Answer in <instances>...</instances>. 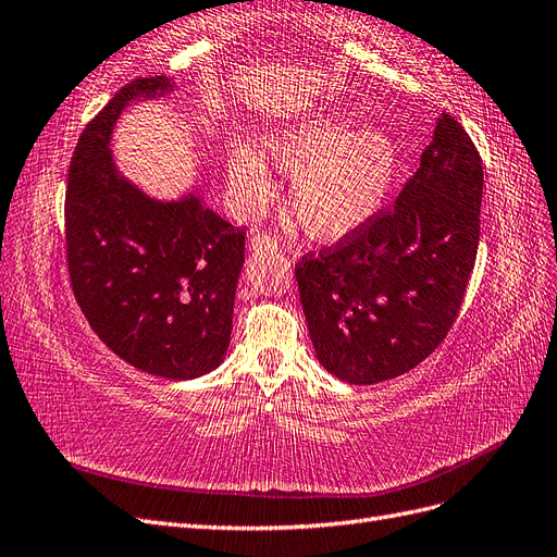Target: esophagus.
I'll list each match as a JSON object with an SVG mask.
<instances>
[{
    "label": "esophagus",
    "mask_w": 557,
    "mask_h": 557,
    "mask_svg": "<svg viewBox=\"0 0 557 557\" xmlns=\"http://www.w3.org/2000/svg\"><path fill=\"white\" fill-rule=\"evenodd\" d=\"M250 248L256 252H276L281 244L274 237H267V234H256V237L250 239Z\"/></svg>",
    "instance_id": "esophagus-1"
}]
</instances>
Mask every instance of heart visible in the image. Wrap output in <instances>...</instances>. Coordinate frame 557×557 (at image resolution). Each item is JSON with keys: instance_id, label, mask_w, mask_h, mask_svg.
Returning a JSON list of instances; mask_svg holds the SVG:
<instances>
[{"instance_id": "obj_1", "label": "heart", "mask_w": 557, "mask_h": 557, "mask_svg": "<svg viewBox=\"0 0 557 557\" xmlns=\"http://www.w3.org/2000/svg\"><path fill=\"white\" fill-rule=\"evenodd\" d=\"M264 156L293 176L290 211L318 242H342L374 221L399 170L391 134L358 127L348 113L315 115L281 127L264 139ZM239 205L258 213L276 197V181L258 150L239 146L227 160Z\"/></svg>"}]
</instances>
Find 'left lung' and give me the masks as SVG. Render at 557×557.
I'll list each match as a JSON object with an SVG mask.
<instances>
[{
	"mask_svg": "<svg viewBox=\"0 0 557 557\" xmlns=\"http://www.w3.org/2000/svg\"><path fill=\"white\" fill-rule=\"evenodd\" d=\"M483 164L453 115L436 117L395 207L295 267L315 358L352 385L407 374L444 342L476 262Z\"/></svg>",
	"mask_w": 557,
	"mask_h": 557,
	"instance_id": "left-lung-1",
	"label": "left lung"
}]
</instances>
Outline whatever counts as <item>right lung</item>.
I'll return each instance as SVG.
<instances>
[{"mask_svg": "<svg viewBox=\"0 0 557 557\" xmlns=\"http://www.w3.org/2000/svg\"><path fill=\"white\" fill-rule=\"evenodd\" d=\"M174 88L170 76L132 81L83 129L66 183V260L81 311L117 358L193 381L227 356L244 232L207 207L201 185L178 199L146 195L111 150L129 104Z\"/></svg>", "mask_w": 557, "mask_h": 557, "instance_id": "right-lung-1", "label": "right lung"}]
</instances>
